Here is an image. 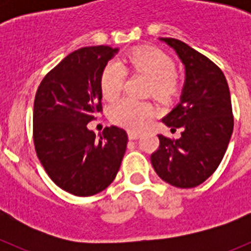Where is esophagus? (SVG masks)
Masks as SVG:
<instances>
[{
  "label": "esophagus",
  "mask_w": 251,
  "mask_h": 251,
  "mask_svg": "<svg viewBox=\"0 0 251 251\" xmlns=\"http://www.w3.org/2000/svg\"><path fill=\"white\" fill-rule=\"evenodd\" d=\"M128 137H129V139H138L141 137V134L136 132H129L128 133Z\"/></svg>",
  "instance_id": "34e87169"
}]
</instances>
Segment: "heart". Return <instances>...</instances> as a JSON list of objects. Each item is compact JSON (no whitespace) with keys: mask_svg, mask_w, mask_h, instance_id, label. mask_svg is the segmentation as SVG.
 Wrapping results in <instances>:
<instances>
[{"mask_svg":"<svg viewBox=\"0 0 251 251\" xmlns=\"http://www.w3.org/2000/svg\"><path fill=\"white\" fill-rule=\"evenodd\" d=\"M127 63L133 72L142 73L151 79V92L158 98H167L177 89L176 66L168 55L154 48H139L127 55ZM127 70L118 60H112L104 66L100 75V89L106 100H115L121 95ZM157 108L150 101L126 98L114 104L110 110L113 123L130 132H141L147 127Z\"/></svg>","mask_w":251,"mask_h":251,"instance_id":"1","label":"heart"}]
</instances>
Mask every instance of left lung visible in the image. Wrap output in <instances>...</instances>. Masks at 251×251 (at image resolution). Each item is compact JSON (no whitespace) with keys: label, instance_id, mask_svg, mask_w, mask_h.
I'll return each mask as SVG.
<instances>
[{"label":"left lung","instance_id":"1","mask_svg":"<svg viewBox=\"0 0 251 251\" xmlns=\"http://www.w3.org/2000/svg\"><path fill=\"white\" fill-rule=\"evenodd\" d=\"M185 65L179 103L162 122L181 137L159 134V147L151 156L156 174L170 185L191 188L205 182L220 165L232 129L231 98L221 69L205 55L177 39L161 37Z\"/></svg>","mask_w":251,"mask_h":251}]
</instances>
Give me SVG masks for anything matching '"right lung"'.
Here are the masks:
<instances>
[{
  "label": "right lung",
  "mask_w": 251,
  "mask_h": 251,
  "mask_svg": "<svg viewBox=\"0 0 251 251\" xmlns=\"http://www.w3.org/2000/svg\"><path fill=\"white\" fill-rule=\"evenodd\" d=\"M117 52L104 45L75 50L46 74L35 95L36 154L49 177L75 196L105 190L127 148L122 128L106 127L99 138L88 129L101 112V72Z\"/></svg>",
  "instance_id": "1"
}]
</instances>
